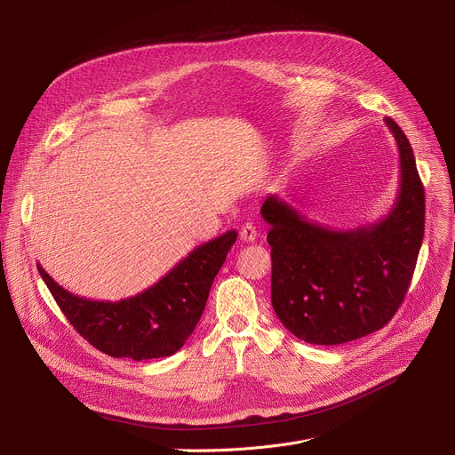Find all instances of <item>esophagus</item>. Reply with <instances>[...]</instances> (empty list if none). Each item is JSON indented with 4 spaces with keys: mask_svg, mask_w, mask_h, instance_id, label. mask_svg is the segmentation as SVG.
Returning <instances> with one entry per match:
<instances>
[{
    "mask_svg": "<svg viewBox=\"0 0 455 455\" xmlns=\"http://www.w3.org/2000/svg\"><path fill=\"white\" fill-rule=\"evenodd\" d=\"M256 235H258V232H256V228H254L251 223L243 225V227H242V230H240V240H242V242L251 243V242H254V240H256Z\"/></svg>",
    "mask_w": 455,
    "mask_h": 455,
    "instance_id": "34e87169",
    "label": "esophagus"
}]
</instances>
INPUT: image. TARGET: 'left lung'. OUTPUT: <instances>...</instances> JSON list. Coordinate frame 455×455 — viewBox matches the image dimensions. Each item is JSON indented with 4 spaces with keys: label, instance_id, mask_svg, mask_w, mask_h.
Returning a JSON list of instances; mask_svg holds the SVG:
<instances>
[{
    "label": "left lung",
    "instance_id": "obj_1",
    "mask_svg": "<svg viewBox=\"0 0 455 455\" xmlns=\"http://www.w3.org/2000/svg\"><path fill=\"white\" fill-rule=\"evenodd\" d=\"M393 132L400 182L391 212L372 225L331 230L306 220L278 196L261 204L271 225V302L295 338L341 345L384 328L400 307L424 237V186L402 129Z\"/></svg>",
    "mask_w": 455,
    "mask_h": 455
}]
</instances>
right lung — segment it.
Returning a JSON list of instances; mask_svg holds the SVG:
<instances>
[{"label":"right lung","instance_id":"add662e5","mask_svg":"<svg viewBox=\"0 0 455 455\" xmlns=\"http://www.w3.org/2000/svg\"><path fill=\"white\" fill-rule=\"evenodd\" d=\"M237 240L228 230L199 245L151 288L122 300H90L69 293L38 264L66 319L98 350L112 357L155 360L180 350L196 330L215 275Z\"/></svg>","mask_w":455,"mask_h":455}]
</instances>
